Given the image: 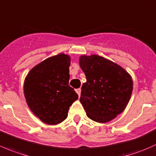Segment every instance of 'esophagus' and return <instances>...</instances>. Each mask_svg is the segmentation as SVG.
<instances>
[{"label":"esophagus","instance_id":"34e87169","mask_svg":"<svg viewBox=\"0 0 156 156\" xmlns=\"http://www.w3.org/2000/svg\"><path fill=\"white\" fill-rule=\"evenodd\" d=\"M76 93L78 94V95L79 96H80V93H81V89H76Z\"/></svg>","mask_w":156,"mask_h":156}]
</instances>
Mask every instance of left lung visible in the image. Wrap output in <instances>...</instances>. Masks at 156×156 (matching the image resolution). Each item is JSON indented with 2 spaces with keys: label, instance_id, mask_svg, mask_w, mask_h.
<instances>
[{
  "label": "left lung",
  "instance_id": "left-lung-1",
  "mask_svg": "<svg viewBox=\"0 0 156 156\" xmlns=\"http://www.w3.org/2000/svg\"><path fill=\"white\" fill-rule=\"evenodd\" d=\"M80 66L86 75L80 102L88 118L106 123L123 112L130 99L132 77L123 67L99 55H82Z\"/></svg>",
  "mask_w": 156,
  "mask_h": 156
}]
</instances>
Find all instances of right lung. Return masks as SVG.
Listing matches in <instances>:
<instances>
[{
	"label": "right lung",
	"instance_id": "add662e5",
	"mask_svg": "<svg viewBox=\"0 0 156 156\" xmlns=\"http://www.w3.org/2000/svg\"><path fill=\"white\" fill-rule=\"evenodd\" d=\"M70 57L58 54L33 67L24 81V95L32 113L43 123L64 121L78 95L69 86Z\"/></svg>",
	"mask_w": 156,
	"mask_h": 156
}]
</instances>
